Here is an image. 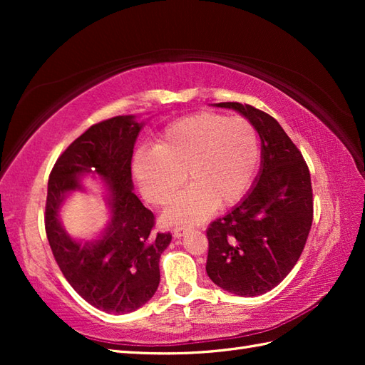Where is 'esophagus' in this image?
Masks as SVG:
<instances>
[{"label": "esophagus", "mask_w": 365, "mask_h": 365, "mask_svg": "<svg viewBox=\"0 0 365 365\" xmlns=\"http://www.w3.org/2000/svg\"><path fill=\"white\" fill-rule=\"evenodd\" d=\"M190 229H191L190 226H177V227L174 229V237H175V238H180V237L185 234V232L190 230Z\"/></svg>", "instance_id": "34e87169"}]
</instances>
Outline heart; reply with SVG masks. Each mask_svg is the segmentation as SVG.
<instances>
[{
  "mask_svg": "<svg viewBox=\"0 0 365 365\" xmlns=\"http://www.w3.org/2000/svg\"><path fill=\"white\" fill-rule=\"evenodd\" d=\"M259 161V131L250 119L204 111L170 123L155 149L139 150L133 173L153 205L169 204L187 174L192 185L170 204L165 220L197 222L216 205L237 204L250 190Z\"/></svg>",
  "mask_w": 365,
  "mask_h": 365,
  "instance_id": "obj_1",
  "label": "heart"
}]
</instances>
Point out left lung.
<instances>
[{
	"mask_svg": "<svg viewBox=\"0 0 365 365\" xmlns=\"http://www.w3.org/2000/svg\"><path fill=\"white\" fill-rule=\"evenodd\" d=\"M242 113L262 139L257 183L234 210L207 229V274L240 297H257L297 265L314 220L311 173L274 118L251 105L216 103Z\"/></svg>",
	"mask_w": 365,
	"mask_h": 365,
	"instance_id": "1",
	"label": "left lung"
}]
</instances>
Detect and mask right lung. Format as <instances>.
Instances as JSON below:
<instances>
[{
    "label": "right lung",
    "instance_id": "add662e5",
    "mask_svg": "<svg viewBox=\"0 0 365 365\" xmlns=\"http://www.w3.org/2000/svg\"><path fill=\"white\" fill-rule=\"evenodd\" d=\"M143 123L115 115L91 125L54 163L45 204V232L59 269L91 306L108 314L133 312L149 301L160 284V257L170 232H153L155 216L133 192L131 157ZM110 183L113 220L97 242L81 247L60 227L57 208L63 195L78 189L83 172Z\"/></svg>",
    "mask_w": 365,
    "mask_h": 365
}]
</instances>
